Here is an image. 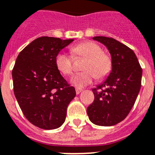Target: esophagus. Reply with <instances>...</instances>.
<instances>
[{
    "label": "esophagus",
    "instance_id": "obj_1",
    "mask_svg": "<svg viewBox=\"0 0 155 155\" xmlns=\"http://www.w3.org/2000/svg\"><path fill=\"white\" fill-rule=\"evenodd\" d=\"M82 91H83V90L80 89V88H75V92H76V94H80Z\"/></svg>",
    "mask_w": 155,
    "mask_h": 155
}]
</instances>
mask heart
Returning <instances> with one entry per match:
<instances>
[{
  "label": "heart",
  "instance_id": "obj_1",
  "mask_svg": "<svg viewBox=\"0 0 155 155\" xmlns=\"http://www.w3.org/2000/svg\"><path fill=\"white\" fill-rule=\"evenodd\" d=\"M71 52L75 58H87L83 69L71 78V84L78 88L89 85L97 78L102 79L109 74L111 70L112 61L110 56L102 52V47L93 41H84L71 48ZM74 59L66 52L61 51L55 58L56 67L64 75H70L73 71Z\"/></svg>",
  "mask_w": 155,
  "mask_h": 155
}]
</instances>
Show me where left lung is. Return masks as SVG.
<instances>
[{
    "instance_id": "obj_1",
    "label": "left lung",
    "mask_w": 155,
    "mask_h": 155,
    "mask_svg": "<svg viewBox=\"0 0 155 155\" xmlns=\"http://www.w3.org/2000/svg\"><path fill=\"white\" fill-rule=\"evenodd\" d=\"M107 47L112 70L106 80L92 89L94 100L87 109L90 120L99 126L122 121L133 107L141 87L142 68L132 49L114 38L96 36Z\"/></svg>"
}]
</instances>
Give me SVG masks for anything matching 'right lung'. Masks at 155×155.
Returning <instances> with one entry per match:
<instances>
[{"label":"right lung","instance_id":"add662e5","mask_svg":"<svg viewBox=\"0 0 155 155\" xmlns=\"http://www.w3.org/2000/svg\"><path fill=\"white\" fill-rule=\"evenodd\" d=\"M73 41L38 38L15 61L12 70L15 98L25 117L42 129H55L64 124L68 106L76 94L55 64L57 54Z\"/></svg>","mask_w":155,"mask_h":155}]
</instances>
